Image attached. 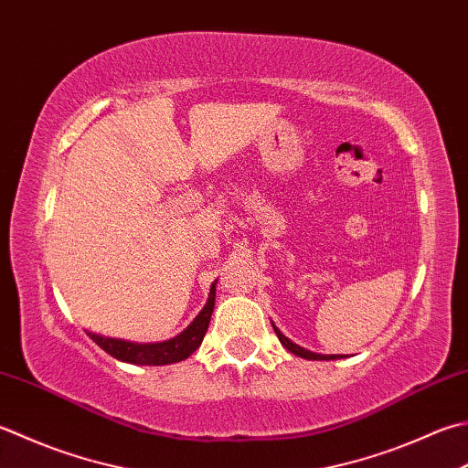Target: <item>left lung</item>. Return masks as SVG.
Instances as JSON below:
<instances>
[{
	"label": "left lung",
	"instance_id": "obj_1",
	"mask_svg": "<svg viewBox=\"0 0 468 468\" xmlns=\"http://www.w3.org/2000/svg\"><path fill=\"white\" fill-rule=\"evenodd\" d=\"M271 326H273V331H276V335H278V338H280V343L286 346V349L290 351V353H294V355H298V356H302V359H308V361H333V359H343V355H320V353H313V351H308V349H304V346H300V345H296V343H292L290 338L283 335L280 328L271 323Z\"/></svg>",
	"mask_w": 468,
	"mask_h": 468
}]
</instances>
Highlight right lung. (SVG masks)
Instances as JSON below:
<instances>
[{"mask_svg":"<svg viewBox=\"0 0 468 468\" xmlns=\"http://www.w3.org/2000/svg\"><path fill=\"white\" fill-rule=\"evenodd\" d=\"M215 290H217V280L213 282L208 292V300L205 308L200 310L198 316L192 320V323L176 335L174 338H168V341L162 343H132V341H123V338H112V336H103V335H95L89 333L87 335L93 338V341L109 353L115 356L117 361L123 363H133V365H170V363H178L185 361L188 356L195 353L203 338L207 335V328L210 323V314H213L215 308Z\"/></svg>","mask_w":468,"mask_h":468,"instance_id":"obj_1","label":"right lung"}]
</instances>
